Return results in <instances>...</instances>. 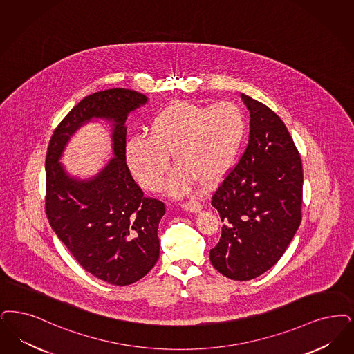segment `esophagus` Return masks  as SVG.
<instances>
[{
	"label": "esophagus",
	"instance_id": "34e87169",
	"mask_svg": "<svg viewBox=\"0 0 354 354\" xmlns=\"http://www.w3.org/2000/svg\"><path fill=\"white\" fill-rule=\"evenodd\" d=\"M184 211H187V212H198L200 209H201V204L198 203V201H195V200H191V201H187V203H183Z\"/></svg>",
	"mask_w": 354,
	"mask_h": 354
}]
</instances>
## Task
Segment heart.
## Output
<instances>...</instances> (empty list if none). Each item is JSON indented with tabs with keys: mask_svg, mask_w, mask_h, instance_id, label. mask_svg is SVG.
<instances>
[{
	"mask_svg": "<svg viewBox=\"0 0 354 354\" xmlns=\"http://www.w3.org/2000/svg\"><path fill=\"white\" fill-rule=\"evenodd\" d=\"M246 120L234 102L204 106L176 101L151 118L147 136L129 138L127 166L142 188L156 191L170 170V156L179 167L171 175L167 191L174 196L188 192L196 180L211 185L225 176L240 154Z\"/></svg>",
	"mask_w": 354,
	"mask_h": 354,
	"instance_id": "b5f03b06",
	"label": "heart"
}]
</instances>
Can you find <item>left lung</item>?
Returning <instances> with one entry per match:
<instances>
[{
    "mask_svg": "<svg viewBox=\"0 0 354 354\" xmlns=\"http://www.w3.org/2000/svg\"><path fill=\"white\" fill-rule=\"evenodd\" d=\"M241 99L250 113L249 143L213 192L224 225L209 259L229 279L250 281L279 261L297 233L303 166L282 120L265 104L243 93Z\"/></svg>",
    "mask_w": 354,
    "mask_h": 354,
    "instance_id": "8db88e82",
    "label": "left lung"
}]
</instances>
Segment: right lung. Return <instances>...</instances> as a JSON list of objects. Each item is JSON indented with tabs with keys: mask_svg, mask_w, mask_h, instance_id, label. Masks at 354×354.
<instances>
[{
	"mask_svg": "<svg viewBox=\"0 0 354 354\" xmlns=\"http://www.w3.org/2000/svg\"><path fill=\"white\" fill-rule=\"evenodd\" d=\"M147 102L140 92L113 88L75 105L54 130L46 156V214L80 266L114 286L140 281L159 258V221L166 207L145 198L125 158L127 114ZM92 118L113 122L114 156L91 180L71 177L58 162L71 134Z\"/></svg>",
	"mask_w": 354,
	"mask_h": 354,
	"instance_id": "add662e5",
	"label": "right lung"
}]
</instances>
